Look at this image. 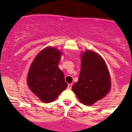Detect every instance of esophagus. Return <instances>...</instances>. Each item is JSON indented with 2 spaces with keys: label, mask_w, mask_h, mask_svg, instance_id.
<instances>
[{
  "label": "esophagus",
  "mask_w": 132,
  "mask_h": 132,
  "mask_svg": "<svg viewBox=\"0 0 132 132\" xmlns=\"http://www.w3.org/2000/svg\"><path fill=\"white\" fill-rule=\"evenodd\" d=\"M67 89H72V84H68Z\"/></svg>",
  "instance_id": "obj_1"
}]
</instances>
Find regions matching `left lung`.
Returning <instances> with one entry per match:
<instances>
[{"label": "left lung", "mask_w": 132, "mask_h": 132, "mask_svg": "<svg viewBox=\"0 0 132 132\" xmlns=\"http://www.w3.org/2000/svg\"><path fill=\"white\" fill-rule=\"evenodd\" d=\"M81 60L79 80L72 89L81 103L91 106L110 92L111 77L106 64L96 52L86 50L81 53Z\"/></svg>", "instance_id": "left-lung-1"}]
</instances>
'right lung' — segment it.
<instances>
[{"label":"right lung","mask_w":132,"mask_h":132,"mask_svg":"<svg viewBox=\"0 0 132 132\" xmlns=\"http://www.w3.org/2000/svg\"><path fill=\"white\" fill-rule=\"evenodd\" d=\"M62 54L56 48H45L35 57L29 69V88L45 103L55 100L68 86L64 73L58 67Z\"/></svg>","instance_id":"right-lung-1"}]
</instances>
